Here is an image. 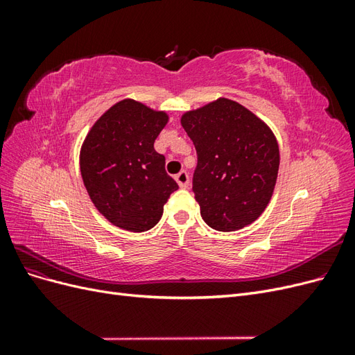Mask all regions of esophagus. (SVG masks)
I'll return each mask as SVG.
<instances>
[{"label": "esophagus", "instance_id": "obj_1", "mask_svg": "<svg viewBox=\"0 0 355 355\" xmlns=\"http://www.w3.org/2000/svg\"><path fill=\"white\" fill-rule=\"evenodd\" d=\"M175 179H176L178 185H179L180 188H188V187H189V176H188V173H187L185 170L179 171V173L175 176Z\"/></svg>", "mask_w": 355, "mask_h": 355}]
</instances>
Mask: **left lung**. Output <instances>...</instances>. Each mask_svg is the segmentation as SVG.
I'll return each instance as SVG.
<instances>
[{
  "label": "left lung",
  "mask_w": 355,
  "mask_h": 355,
  "mask_svg": "<svg viewBox=\"0 0 355 355\" xmlns=\"http://www.w3.org/2000/svg\"><path fill=\"white\" fill-rule=\"evenodd\" d=\"M180 124L197 149L192 191L204 222L222 232L253 223L271 201L280 167L270 125L227 98L187 111Z\"/></svg>",
  "instance_id": "left-lung-1"
}]
</instances>
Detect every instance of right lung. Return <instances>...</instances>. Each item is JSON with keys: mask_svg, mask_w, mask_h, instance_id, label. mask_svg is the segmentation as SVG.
Here are the masks:
<instances>
[{"mask_svg": "<svg viewBox=\"0 0 355 355\" xmlns=\"http://www.w3.org/2000/svg\"><path fill=\"white\" fill-rule=\"evenodd\" d=\"M168 123L166 111L123 99L105 111L81 145L80 170L94 207L115 227L144 232L163 216L179 187L166 173V158L154 149Z\"/></svg>", "mask_w": 355, "mask_h": 355, "instance_id": "1", "label": "right lung"}]
</instances>
